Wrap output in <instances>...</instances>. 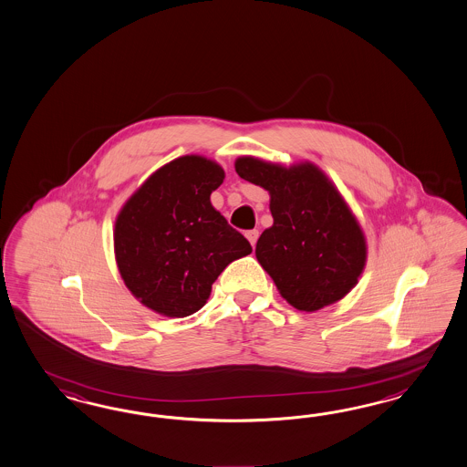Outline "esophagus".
<instances>
[{"label":"esophagus","instance_id":"obj_1","mask_svg":"<svg viewBox=\"0 0 467 467\" xmlns=\"http://www.w3.org/2000/svg\"><path fill=\"white\" fill-rule=\"evenodd\" d=\"M246 238L248 241L252 243V246L256 244V240H258V229H250V231H246Z\"/></svg>","mask_w":467,"mask_h":467}]
</instances>
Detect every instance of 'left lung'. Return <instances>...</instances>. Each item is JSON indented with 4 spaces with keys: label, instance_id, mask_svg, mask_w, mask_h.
<instances>
[{
    "label": "left lung",
    "instance_id": "left-lung-1",
    "mask_svg": "<svg viewBox=\"0 0 467 467\" xmlns=\"http://www.w3.org/2000/svg\"><path fill=\"white\" fill-rule=\"evenodd\" d=\"M243 180L270 193L274 224L254 254L281 296L317 311L346 296L367 264V241L337 188L311 162L291 168L254 157L236 159Z\"/></svg>",
    "mask_w": 467,
    "mask_h": 467
}]
</instances>
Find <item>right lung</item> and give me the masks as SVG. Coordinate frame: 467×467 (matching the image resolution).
Segmentation results:
<instances>
[{"instance_id": "right-lung-1", "label": "right lung", "mask_w": 467, "mask_h": 467, "mask_svg": "<svg viewBox=\"0 0 467 467\" xmlns=\"http://www.w3.org/2000/svg\"><path fill=\"white\" fill-rule=\"evenodd\" d=\"M224 170L183 156L157 170L128 198L114 224V254L131 295L171 318L200 310L227 265L252 244L211 203Z\"/></svg>"}]
</instances>
